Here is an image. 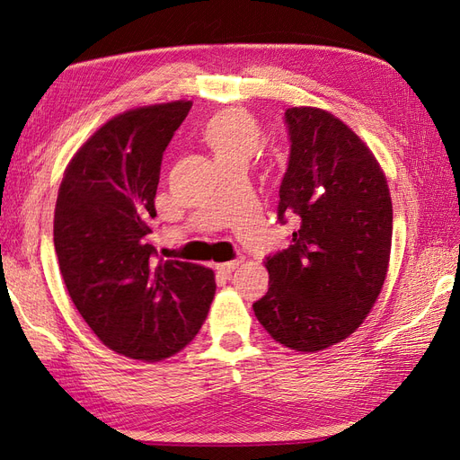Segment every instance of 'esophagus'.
<instances>
[{"instance_id": "34e87169", "label": "esophagus", "mask_w": 460, "mask_h": 460, "mask_svg": "<svg viewBox=\"0 0 460 460\" xmlns=\"http://www.w3.org/2000/svg\"><path fill=\"white\" fill-rule=\"evenodd\" d=\"M242 262H243L242 257L232 259V261H228V262H220V264H217V270L222 272V274H230V272H234L235 269H238Z\"/></svg>"}]
</instances>
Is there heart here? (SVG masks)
<instances>
[{
    "instance_id": "1",
    "label": "heart",
    "mask_w": 460,
    "mask_h": 460,
    "mask_svg": "<svg viewBox=\"0 0 460 460\" xmlns=\"http://www.w3.org/2000/svg\"><path fill=\"white\" fill-rule=\"evenodd\" d=\"M201 136L218 164L234 161L249 163L262 144V132L257 120L240 109L220 111L208 119Z\"/></svg>"
}]
</instances>
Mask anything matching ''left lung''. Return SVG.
<instances>
[{
    "instance_id": "8db88e82",
    "label": "left lung",
    "mask_w": 460,
    "mask_h": 460,
    "mask_svg": "<svg viewBox=\"0 0 460 460\" xmlns=\"http://www.w3.org/2000/svg\"><path fill=\"white\" fill-rule=\"evenodd\" d=\"M284 119L278 220L296 232L267 257L269 291L253 311L278 343L313 353L349 338L378 299L394 208L378 161L347 124L314 107H291Z\"/></svg>"
}]
</instances>
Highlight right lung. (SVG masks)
Masks as SVG:
<instances>
[{
  "mask_svg": "<svg viewBox=\"0 0 460 460\" xmlns=\"http://www.w3.org/2000/svg\"><path fill=\"white\" fill-rule=\"evenodd\" d=\"M191 102L127 111L105 122L66 166L53 243L75 307L109 349L147 360L178 353L215 297L201 264L159 261L151 245L166 146Z\"/></svg>",
  "mask_w": 460,
  "mask_h": 460,
  "instance_id": "obj_1",
  "label": "right lung"
}]
</instances>
